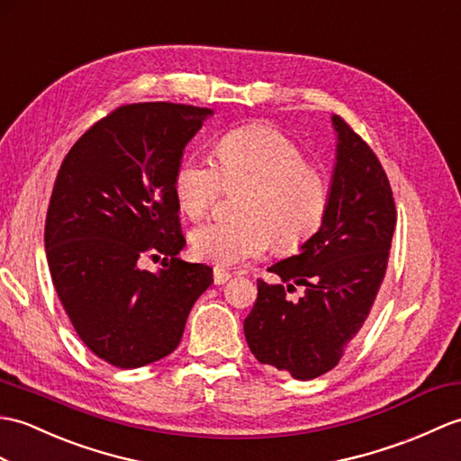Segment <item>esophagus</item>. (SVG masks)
<instances>
[{"mask_svg":"<svg viewBox=\"0 0 461 461\" xmlns=\"http://www.w3.org/2000/svg\"><path fill=\"white\" fill-rule=\"evenodd\" d=\"M230 279H231V275L226 269H221V267H213V283L223 285V283H228Z\"/></svg>","mask_w":461,"mask_h":461,"instance_id":"34e87169","label":"esophagus"}]
</instances>
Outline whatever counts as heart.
Instances as JSON below:
<instances>
[{
  "label": "heart",
  "mask_w": 461,
  "mask_h": 461,
  "mask_svg": "<svg viewBox=\"0 0 461 461\" xmlns=\"http://www.w3.org/2000/svg\"><path fill=\"white\" fill-rule=\"evenodd\" d=\"M216 163L202 155L180 160L175 173L178 208L200 220L221 188L248 186L238 204L240 220H216L192 231V251L202 261L231 267L257 259L275 245L294 251L320 230L330 202L322 170L306 163L294 139L271 125H245L220 137Z\"/></svg>",
  "instance_id": "heart-1"
}]
</instances>
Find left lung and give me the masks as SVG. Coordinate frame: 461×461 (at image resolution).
Instances as JSON below:
<instances>
[{
  "label": "left lung",
  "mask_w": 461,
  "mask_h": 461,
  "mask_svg": "<svg viewBox=\"0 0 461 461\" xmlns=\"http://www.w3.org/2000/svg\"><path fill=\"white\" fill-rule=\"evenodd\" d=\"M338 160L322 226L303 253L269 267L281 283L257 279L245 339L257 361L308 381L334 369L356 339L387 273L397 208L387 173L344 117H331ZM301 285L305 294H287Z\"/></svg>",
  "instance_id": "left-lung-1"
}]
</instances>
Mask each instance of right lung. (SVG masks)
I'll list each match as a JSON object with an SVG mask.
<instances>
[{
    "label": "right lung",
    "instance_id": "right-lung-1",
    "mask_svg": "<svg viewBox=\"0 0 461 461\" xmlns=\"http://www.w3.org/2000/svg\"><path fill=\"white\" fill-rule=\"evenodd\" d=\"M212 110L170 102L120 105L64 157L45 249L60 303L92 353L120 369L167 357L212 285V269L178 259L175 173ZM164 255L158 274L147 256Z\"/></svg>",
    "mask_w": 461,
    "mask_h": 461
}]
</instances>
